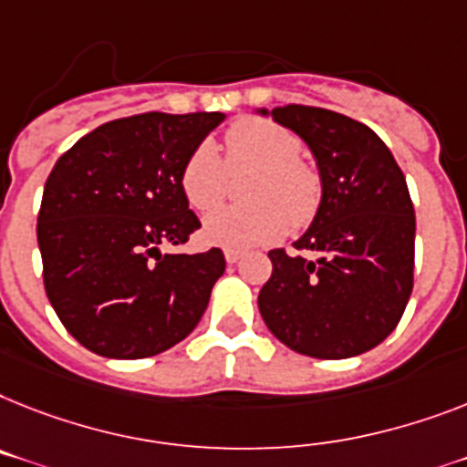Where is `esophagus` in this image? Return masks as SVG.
<instances>
[{"label":"esophagus","mask_w":467,"mask_h":467,"mask_svg":"<svg viewBox=\"0 0 467 467\" xmlns=\"http://www.w3.org/2000/svg\"><path fill=\"white\" fill-rule=\"evenodd\" d=\"M224 257H226V262H229V265H234V262L241 260L243 253H241V250H231V248H226V250H224Z\"/></svg>","instance_id":"obj_1"}]
</instances>
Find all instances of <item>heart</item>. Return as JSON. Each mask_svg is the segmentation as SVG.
<instances>
[{
    "instance_id": "b5f03b06",
    "label": "heart",
    "mask_w": 467,
    "mask_h": 467,
    "mask_svg": "<svg viewBox=\"0 0 467 467\" xmlns=\"http://www.w3.org/2000/svg\"><path fill=\"white\" fill-rule=\"evenodd\" d=\"M231 167H260L245 207H217L202 219V238L212 245L250 250L306 229L322 205V179L300 160V138L269 119H238L224 138ZM226 169L212 142H200L181 169V191L192 210L205 212L222 200Z\"/></svg>"
}]
</instances>
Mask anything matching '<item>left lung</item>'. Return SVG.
I'll return each instance as SVG.
<instances>
[{"mask_svg": "<svg viewBox=\"0 0 467 467\" xmlns=\"http://www.w3.org/2000/svg\"><path fill=\"white\" fill-rule=\"evenodd\" d=\"M272 119L312 150L322 205L294 243L298 253L269 250L260 315L296 353L360 356L396 329L413 294L415 210L406 176L384 140L356 119L306 104L276 107Z\"/></svg>", "mask_w": 467, "mask_h": 467, "instance_id": "obj_1", "label": "left lung"}]
</instances>
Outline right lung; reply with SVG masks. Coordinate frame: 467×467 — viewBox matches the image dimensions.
I'll return each mask as SVG.
<instances>
[{"label":"right lung","instance_id":"right-lung-1","mask_svg":"<svg viewBox=\"0 0 467 467\" xmlns=\"http://www.w3.org/2000/svg\"><path fill=\"white\" fill-rule=\"evenodd\" d=\"M222 111H145L102 123L57 160L42 192L37 245L45 291L80 346L138 360L195 329L224 253L161 255L200 229L181 169Z\"/></svg>","mask_w":467,"mask_h":467}]
</instances>
